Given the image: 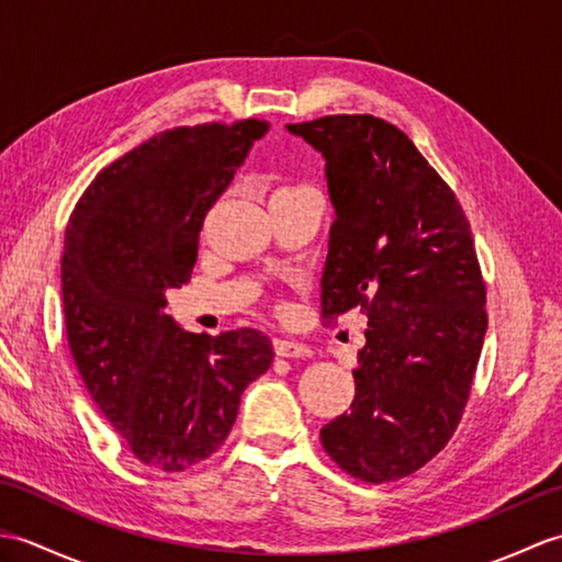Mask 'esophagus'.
Returning a JSON list of instances; mask_svg holds the SVG:
<instances>
[{
	"label": "esophagus",
	"instance_id": "esophagus-1",
	"mask_svg": "<svg viewBox=\"0 0 562 562\" xmlns=\"http://www.w3.org/2000/svg\"><path fill=\"white\" fill-rule=\"evenodd\" d=\"M274 355L278 357H288V360H304V357H312V348L300 340H290V338H278L274 340Z\"/></svg>",
	"mask_w": 562,
	"mask_h": 562
}]
</instances>
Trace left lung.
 I'll use <instances>...</instances> for the list:
<instances>
[{
    "label": "left lung",
    "mask_w": 562,
    "mask_h": 562,
    "mask_svg": "<svg viewBox=\"0 0 562 562\" xmlns=\"http://www.w3.org/2000/svg\"><path fill=\"white\" fill-rule=\"evenodd\" d=\"M326 161V318L362 306L350 413L321 445L367 483L411 475L457 429L487 330L485 284L471 226L451 188L408 135L374 115L288 125Z\"/></svg>",
    "instance_id": "8db88e82"
}]
</instances>
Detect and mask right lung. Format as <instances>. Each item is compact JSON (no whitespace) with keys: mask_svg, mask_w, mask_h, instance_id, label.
Wrapping results in <instances>:
<instances>
[{"mask_svg":"<svg viewBox=\"0 0 562 562\" xmlns=\"http://www.w3.org/2000/svg\"><path fill=\"white\" fill-rule=\"evenodd\" d=\"M268 123L176 127L103 169L71 212L63 304L71 357L93 403L157 471L220 449L244 389L268 372L256 328L188 333L164 312L190 280L205 214Z\"/></svg>","mask_w":562,"mask_h":562,"instance_id":"obj_1","label":"right lung"}]
</instances>
